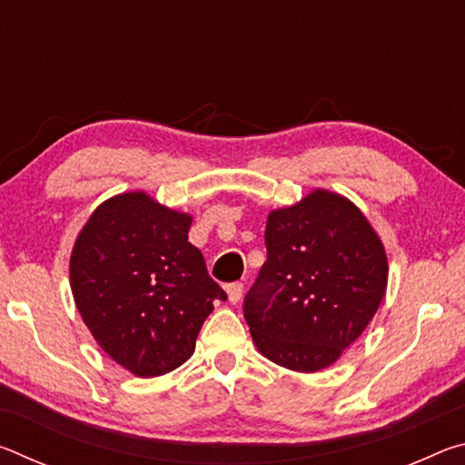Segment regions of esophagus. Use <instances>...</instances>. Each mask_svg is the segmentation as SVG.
Wrapping results in <instances>:
<instances>
[{
    "label": "esophagus",
    "mask_w": 465,
    "mask_h": 465,
    "mask_svg": "<svg viewBox=\"0 0 465 465\" xmlns=\"http://www.w3.org/2000/svg\"><path fill=\"white\" fill-rule=\"evenodd\" d=\"M243 293V282H230L227 285V297H230L232 303H238Z\"/></svg>",
    "instance_id": "1"
}]
</instances>
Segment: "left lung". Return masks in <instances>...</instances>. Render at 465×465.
<instances>
[{
    "label": "left lung",
    "mask_w": 465,
    "mask_h": 465,
    "mask_svg": "<svg viewBox=\"0 0 465 465\" xmlns=\"http://www.w3.org/2000/svg\"><path fill=\"white\" fill-rule=\"evenodd\" d=\"M266 262L243 297L252 341L272 363L320 371L363 334L388 285V258L367 217L313 191L266 219Z\"/></svg>",
    "instance_id": "obj_1"
}]
</instances>
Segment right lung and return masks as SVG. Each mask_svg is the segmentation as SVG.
Returning <instances> with one entry per match:
<instances>
[{"label": "right lung", "mask_w": 465, "mask_h": 465, "mask_svg": "<svg viewBox=\"0 0 465 465\" xmlns=\"http://www.w3.org/2000/svg\"><path fill=\"white\" fill-rule=\"evenodd\" d=\"M191 222L145 193H124L102 203L75 240L77 310L102 351L139 377L183 365L215 299H227L188 242Z\"/></svg>", "instance_id": "add662e5"}]
</instances>
